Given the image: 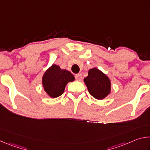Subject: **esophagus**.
Returning <instances> with one entry per match:
<instances>
[{
  "label": "esophagus",
  "mask_w": 150,
  "mask_h": 150,
  "mask_svg": "<svg viewBox=\"0 0 150 150\" xmlns=\"http://www.w3.org/2000/svg\"><path fill=\"white\" fill-rule=\"evenodd\" d=\"M75 79L77 81H80L82 80V75H81V73H78V74L75 75Z\"/></svg>",
  "instance_id": "esophagus-1"
}]
</instances>
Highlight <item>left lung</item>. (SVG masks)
Wrapping results in <instances>:
<instances>
[{"label": "left lung", "instance_id": "obj_1", "mask_svg": "<svg viewBox=\"0 0 150 150\" xmlns=\"http://www.w3.org/2000/svg\"><path fill=\"white\" fill-rule=\"evenodd\" d=\"M84 82L89 93L96 99L102 100L110 93L111 83L105 73L97 68L89 69Z\"/></svg>", "mask_w": 150, "mask_h": 150}]
</instances>
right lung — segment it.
Returning a JSON list of instances; mask_svg holds the SVG:
<instances>
[{"mask_svg": "<svg viewBox=\"0 0 150 150\" xmlns=\"http://www.w3.org/2000/svg\"><path fill=\"white\" fill-rule=\"evenodd\" d=\"M74 80V76L69 71L53 64L43 75L42 85L45 93L54 98L62 95L67 83Z\"/></svg>", "mask_w": 150, "mask_h": 150, "instance_id": "right-lung-1", "label": "right lung"}]
</instances>
